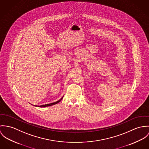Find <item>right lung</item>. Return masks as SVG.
<instances>
[{"label":"right lung","mask_w":149,"mask_h":149,"mask_svg":"<svg viewBox=\"0 0 149 149\" xmlns=\"http://www.w3.org/2000/svg\"><path fill=\"white\" fill-rule=\"evenodd\" d=\"M63 98V97L61 98V99H59V100H58V101H56V102H54V103H50V104H44V105H41V106H38V107H47V106H52V105H54V104H56V103H59V102H61V100Z\"/></svg>","instance_id":"right-lung-1"}]
</instances>
